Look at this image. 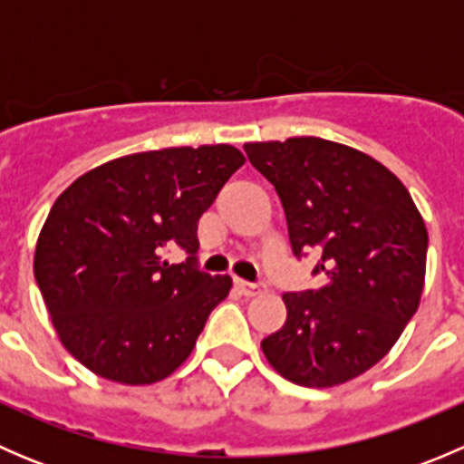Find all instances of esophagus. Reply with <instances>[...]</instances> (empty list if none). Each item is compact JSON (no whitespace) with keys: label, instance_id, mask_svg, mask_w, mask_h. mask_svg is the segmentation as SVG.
<instances>
[{"label":"esophagus","instance_id":"esophagus-1","mask_svg":"<svg viewBox=\"0 0 464 464\" xmlns=\"http://www.w3.org/2000/svg\"><path fill=\"white\" fill-rule=\"evenodd\" d=\"M236 285L245 296H260V294H265L266 289L262 283H246V280H236Z\"/></svg>","mask_w":464,"mask_h":464}]
</instances>
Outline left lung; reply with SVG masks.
Here are the masks:
<instances>
[{"label":"left lung","instance_id":"left-lung-1","mask_svg":"<svg viewBox=\"0 0 464 464\" xmlns=\"http://www.w3.org/2000/svg\"><path fill=\"white\" fill-rule=\"evenodd\" d=\"M274 184L294 256H321V289L283 294L287 321L262 341L287 382L332 388L382 362L418 312L429 233L406 186L383 163L319 137L245 143Z\"/></svg>","mask_w":464,"mask_h":464}]
</instances>
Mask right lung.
I'll return each mask as SVG.
<instances>
[{
    "label": "right lung",
    "mask_w": 464,
    "mask_h": 464,
    "mask_svg": "<svg viewBox=\"0 0 464 464\" xmlns=\"http://www.w3.org/2000/svg\"><path fill=\"white\" fill-rule=\"evenodd\" d=\"M245 154L227 143L111 159L51 206L33 271L60 343L93 375L148 386L193 353L233 280L195 266L198 222ZM181 246L191 258L160 260Z\"/></svg>",
    "instance_id": "obj_1"
}]
</instances>
